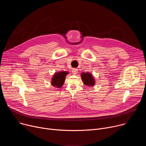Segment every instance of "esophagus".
I'll return each mask as SVG.
<instances>
[{"label": "esophagus", "mask_w": 146, "mask_h": 146, "mask_svg": "<svg viewBox=\"0 0 146 146\" xmlns=\"http://www.w3.org/2000/svg\"><path fill=\"white\" fill-rule=\"evenodd\" d=\"M77 72H78V70H77V69H72V73H73V74H77Z\"/></svg>", "instance_id": "esophagus-1"}]
</instances>
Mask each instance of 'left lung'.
<instances>
[{"label": "left lung", "mask_w": 146, "mask_h": 146, "mask_svg": "<svg viewBox=\"0 0 146 146\" xmlns=\"http://www.w3.org/2000/svg\"><path fill=\"white\" fill-rule=\"evenodd\" d=\"M81 79L84 85L87 86H94L95 85V80L92 74L90 73L83 72L81 74Z\"/></svg>", "instance_id": "left-lung-1"}]
</instances>
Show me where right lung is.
I'll list each match as a JSON object with an SVG mask.
<instances>
[{
	"instance_id": "add662e5",
	"label": "right lung",
	"mask_w": 146,
	"mask_h": 146,
	"mask_svg": "<svg viewBox=\"0 0 146 146\" xmlns=\"http://www.w3.org/2000/svg\"><path fill=\"white\" fill-rule=\"evenodd\" d=\"M69 72L62 71L58 73H55L53 76L51 80V84L53 87L56 88H60L63 86L65 79L67 74H68Z\"/></svg>"
}]
</instances>
